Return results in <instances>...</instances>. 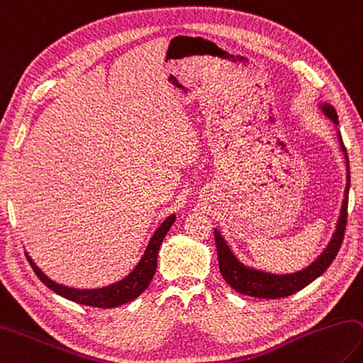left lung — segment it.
Returning a JSON list of instances; mask_svg holds the SVG:
<instances>
[{
    "mask_svg": "<svg viewBox=\"0 0 363 363\" xmlns=\"http://www.w3.org/2000/svg\"><path fill=\"white\" fill-rule=\"evenodd\" d=\"M318 108L320 113L327 118H330L333 122L335 128H337V136L340 141L341 152L345 155L346 160V189L345 196H342L340 217L337 220V227L332 235V240L328 241L327 247L322 250L313 263H309L308 267L294 273H284V274H276L269 272H263L255 267H249L246 263H242L238 257L235 255L232 247L228 246L225 238L220 235L217 228H214L216 236V246H217V259H219V268L220 274L223 276L227 284L235 289L238 294L255 296V298H284V296L292 295L295 292L305 289L308 284H311L314 279H318L319 276L325 272V269L332 265V262L337 257L340 246L342 242V236H345L346 230V219H347V199H349V184H351V176H349V159L342 144L340 130H338V114L330 103H319Z\"/></svg>",
    "mask_w": 363,
    "mask_h": 363,
    "instance_id": "1",
    "label": "left lung"
}]
</instances>
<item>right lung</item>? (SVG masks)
Returning <instances> with one entry per match:
<instances>
[{"label": "right lung", "mask_w": 363, "mask_h": 363, "mask_svg": "<svg viewBox=\"0 0 363 363\" xmlns=\"http://www.w3.org/2000/svg\"><path fill=\"white\" fill-rule=\"evenodd\" d=\"M176 220L174 214H169L167 219H164L160 227L155 230L152 238H150L149 245L144 250L141 260L136 263V267L131 269V272L122 278L121 281L113 282V284L98 287V289H77V287H69L63 286L60 282H55L50 279L49 276H45L39 267L33 262L28 252H25L26 259H28L33 272L41 279L45 286H48L50 291H54L63 298L71 300L79 305L85 306H94V308H116L125 305L131 300H135L136 296H140L144 291H146L147 286L152 281L155 269H157V255H159V249L162 246V241L164 235L168 233Z\"/></svg>", "instance_id": "obj_1"}]
</instances>
